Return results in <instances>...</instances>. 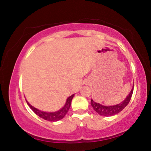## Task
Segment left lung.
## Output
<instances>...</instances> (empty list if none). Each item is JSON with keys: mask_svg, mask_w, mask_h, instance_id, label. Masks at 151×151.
Returning a JSON list of instances; mask_svg holds the SVG:
<instances>
[{"mask_svg": "<svg viewBox=\"0 0 151 151\" xmlns=\"http://www.w3.org/2000/svg\"><path fill=\"white\" fill-rule=\"evenodd\" d=\"M134 88H132L131 93L129 94L127 97H126V99L121 102V104L114 105V106H103V105L99 104V103L95 102V101H93L91 99V104L93 106V108L94 109V110L96 112H98L100 115H102V116H112V115H115L116 114L119 113L120 112L123 110L128 104L130 101L131 98L132 96V93H133Z\"/></svg>", "mask_w": 151, "mask_h": 151, "instance_id": "8db88e82", "label": "left lung"}]
</instances>
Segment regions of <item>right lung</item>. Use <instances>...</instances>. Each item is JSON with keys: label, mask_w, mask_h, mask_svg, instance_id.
Returning <instances> with one entry per match:
<instances>
[{"label": "right lung", "mask_w": 151, "mask_h": 151, "mask_svg": "<svg viewBox=\"0 0 151 151\" xmlns=\"http://www.w3.org/2000/svg\"><path fill=\"white\" fill-rule=\"evenodd\" d=\"M73 97H74V94L67 99V101L66 102V104L64 105V106H63L61 109H60V110H58V112H42V111L39 110V109H36L35 107L32 106L28 102H27V104H28V106L31 108L32 110H33L38 116L40 117V118H43V119L48 121H58L61 120L62 118H63V117H64L65 115H66V114L68 112V109H69L70 108V106H71V100H72Z\"/></svg>", "instance_id": "obj_1"}]
</instances>
